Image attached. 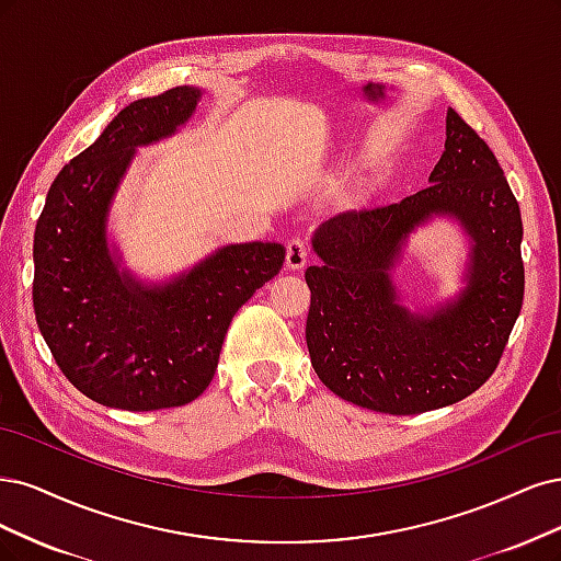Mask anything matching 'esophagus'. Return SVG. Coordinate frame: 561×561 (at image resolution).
<instances>
[{"instance_id": "obj_1", "label": "esophagus", "mask_w": 561, "mask_h": 561, "mask_svg": "<svg viewBox=\"0 0 561 561\" xmlns=\"http://www.w3.org/2000/svg\"><path fill=\"white\" fill-rule=\"evenodd\" d=\"M310 261V247L305 244V240L294 238L286 242V267L288 270H302Z\"/></svg>"}]
</instances>
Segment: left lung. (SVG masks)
Masks as SVG:
<instances>
[{
    "label": "left lung",
    "instance_id": "8db88e82",
    "mask_svg": "<svg viewBox=\"0 0 561 561\" xmlns=\"http://www.w3.org/2000/svg\"><path fill=\"white\" fill-rule=\"evenodd\" d=\"M428 186L401 203L323 221L305 270L312 291L305 340L314 373L340 399L385 414L459 403L496 370L522 310V216L496 156L455 110ZM431 215L472 238L465 291L428 316L390 282L407 234Z\"/></svg>",
    "mask_w": 561,
    "mask_h": 561
}]
</instances>
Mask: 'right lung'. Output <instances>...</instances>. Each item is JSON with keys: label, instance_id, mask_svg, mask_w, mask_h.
I'll list each match as a JSON object with an SVG mask.
<instances>
[{"label": "right lung", "instance_id": "obj_1", "mask_svg": "<svg viewBox=\"0 0 561 561\" xmlns=\"http://www.w3.org/2000/svg\"><path fill=\"white\" fill-rule=\"evenodd\" d=\"M170 88L125 106L50 184L34 230L32 302L65 377L90 401L149 412L195 401L234 312L279 275L284 247L228 244L168 284L118 270L106 216L137 147L176 133L201 100Z\"/></svg>", "mask_w": 561, "mask_h": 561}]
</instances>
